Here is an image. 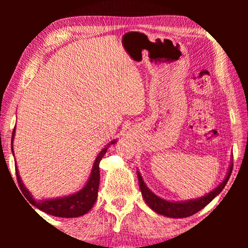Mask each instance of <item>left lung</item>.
Returning <instances> with one entry per match:
<instances>
[{"instance_id": "left-lung-1", "label": "left lung", "mask_w": 248, "mask_h": 248, "mask_svg": "<svg viewBox=\"0 0 248 248\" xmlns=\"http://www.w3.org/2000/svg\"><path fill=\"white\" fill-rule=\"evenodd\" d=\"M233 170V162L231 158V163L229 166V170L225 175V178L222 180L219 186H217L215 189L211 190L208 194H205L202 197L196 199H189V200H183V201H170L166 200L164 198L155 195L154 192L146 186L143 178L140 174L139 170H137L138 179H139V186L141 189V194L145 203L149 205V208L156 212L157 215L164 216L167 217H174V219H182V217H187L192 215H195L201 209H203L205 205L211 202V201L216 198V197L223 190L226 183L231 176Z\"/></svg>"}]
</instances>
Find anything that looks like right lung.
<instances>
[{
    "instance_id": "1",
    "label": "right lung",
    "mask_w": 248,
    "mask_h": 248,
    "mask_svg": "<svg viewBox=\"0 0 248 248\" xmlns=\"http://www.w3.org/2000/svg\"><path fill=\"white\" fill-rule=\"evenodd\" d=\"M16 129V128H15ZM15 129L12 137V153L14 155L13 150V141L15 137ZM117 140H112L110 143H108L105 148L98 153L97 157L95 158V162L92 167L90 177L87 179L85 185L78 191L74 192L68 196L57 197L51 199H39L37 200L33 198L31 192L25 186L22 177L19 176V171L17 165L15 163L16 176H17V182L20 187V190L23 191L24 196L31 202L33 207L39 209L40 211L48 213L50 216L59 217H78L86 215L90 210L93 208L96 199H97L98 186H99V162L103 158L105 153L107 152V149L111 144H115Z\"/></svg>"
}]
</instances>
